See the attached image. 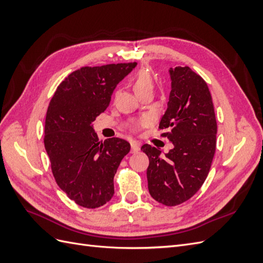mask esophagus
Segmentation results:
<instances>
[{
	"mask_svg": "<svg viewBox=\"0 0 263 263\" xmlns=\"http://www.w3.org/2000/svg\"><path fill=\"white\" fill-rule=\"evenodd\" d=\"M130 147H132V153L135 154V153H138L139 149H140V144L138 141H130Z\"/></svg>",
	"mask_w": 263,
	"mask_h": 263,
	"instance_id": "34e87169",
	"label": "esophagus"
}]
</instances>
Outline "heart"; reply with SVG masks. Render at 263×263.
<instances>
[{"label": "heart", "instance_id": "obj_1", "mask_svg": "<svg viewBox=\"0 0 263 263\" xmlns=\"http://www.w3.org/2000/svg\"><path fill=\"white\" fill-rule=\"evenodd\" d=\"M155 86V80L154 78L151 77V74L146 70H141L139 72H137L135 74V77L133 78V89L134 91L136 92V94L138 97H140L141 94L147 93V92H153ZM146 121H141L137 124H134L133 127L135 128L137 125L145 123Z\"/></svg>", "mask_w": 263, "mask_h": 263}]
</instances>
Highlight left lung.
I'll list each match as a JSON object with an SVG mask.
<instances>
[{"label": "left lung", "mask_w": 263, "mask_h": 263, "mask_svg": "<svg viewBox=\"0 0 263 263\" xmlns=\"http://www.w3.org/2000/svg\"><path fill=\"white\" fill-rule=\"evenodd\" d=\"M171 91L159 127L172 144L168 154L144 145L149 158L148 190L151 197L176 206L192 197L204 183L216 148L217 124L209 86L189 67L169 69Z\"/></svg>", "instance_id": "1"}]
</instances>
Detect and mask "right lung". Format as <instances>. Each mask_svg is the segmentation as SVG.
Masks as SVG:
<instances>
[{
  "instance_id": "obj_1",
  "label": "right lung",
  "mask_w": 263,
  "mask_h": 263,
  "mask_svg": "<svg viewBox=\"0 0 263 263\" xmlns=\"http://www.w3.org/2000/svg\"><path fill=\"white\" fill-rule=\"evenodd\" d=\"M136 66L130 62L76 70L49 103L44 142L52 174L70 200L83 208H100L114 195V176L130 145L116 137L101 142L93 122Z\"/></svg>"
}]
</instances>
